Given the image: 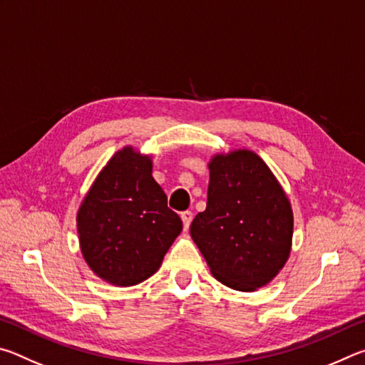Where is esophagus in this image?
I'll return each instance as SVG.
<instances>
[{
    "instance_id": "esophagus-1",
    "label": "esophagus",
    "mask_w": 365,
    "mask_h": 365,
    "mask_svg": "<svg viewBox=\"0 0 365 365\" xmlns=\"http://www.w3.org/2000/svg\"><path fill=\"white\" fill-rule=\"evenodd\" d=\"M180 217H182V222H183V228L187 230V228L191 224V219H193V214H191L190 211H185V212L180 214Z\"/></svg>"
}]
</instances>
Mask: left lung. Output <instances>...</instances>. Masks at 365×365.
<instances>
[{
  "instance_id": "obj_1",
  "label": "left lung",
  "mask_w": 365,
  "mask_h": 365,
  "mask_svg": "<svg viewBox=\"0 0 365 365\" xmlns=\"http://www.w3.org/2000/svg\"><path fill=\"white\" fill-rule=\"evenodd\" d=\"M207 168L206 211L191 222V238L222 285L257 292L280 274L292 252V202L248 148L215 153Z\"/></svg>"
}]
</instances>
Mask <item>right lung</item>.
Here are the masks:
<instances>
[{
    "label": "right lung",
    "mask_w": 365,
    "mask_h": 365,
    "mask_svg": "<svg viewBox=\"0 0 365 365\" xmlns=\"http://www.w3.org/2000/svg\"><path fill=\"white\" fill-rule=\"evenodd\" d=\"M76 220L83 261L114 287L138 285L156 274L183 228L153 178V156L132 145L100 170Z\"/></svg>",
    "instance_id": "obj_1"
}]
</instances>
